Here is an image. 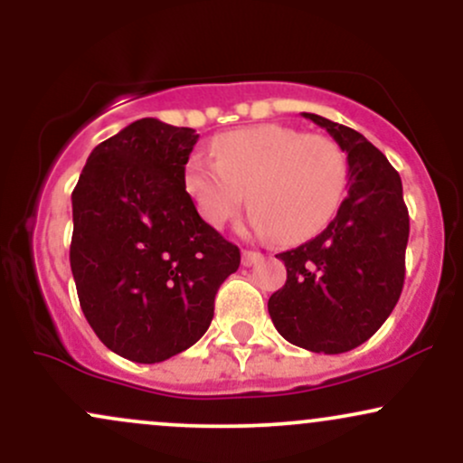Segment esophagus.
I'll list each match as a JSON object with an SVG mask.
<instances>
[{"mask_svg": "<svg viewBox=\"0 0 463 463\" xmlns=\"http://www.w3.org/2000/svg\"><path fill=\"white\" fill-rule=\"evenodd\" d=\"M261 259H263V254L254 252V250H243V254H241V263L246 265V268H250V265H254V263H259Z\"/></svg>", "mask_w": 463, "mask_h": 463, "instance_id": "esophagus-1", "label": "esophagus"}]
</instances>
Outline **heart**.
<instances>
[{
  "mask_svg": "<svg viewBox=\"0 0 463 463\" xmlns=\"http://www.w3.org/2000/svg\"><path fill=\"white\" fill-rule=\"evenodd\" d=\"M215 161L194 154L184 189L206 224L220 228L252 204L250 224L279 243H300L322 231L348 189V158L337 141L280 124L231 130L213 143Z\"/></svg>",
  "mask_w": 463,
  "mask_h": 463,
  "instance_id": "1",
  "label": "heart"
}]
</instances>
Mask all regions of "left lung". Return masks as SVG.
I'll list each match as a JSON object with an SVG mask.
<instances>
[{
	"instance_id": "8db88e82",
	"label": "left lung",
	"mask_w": 463,
	"mask_h": 463,
	"mask_svg": "<svg viewBox=\"0 0 463 463\" xmlns=\"http://www.w3.org/2000/svg\"><path fill=\"white\" fill-rule=\"evenodd\" d=\"M302 115L348 154V195L320 235L276 254L287 283L268 311L289 344L339 354L368 342L401 298L409 213L401 176L383 152L348 126Z\"/></svg>"
}]
</instances>
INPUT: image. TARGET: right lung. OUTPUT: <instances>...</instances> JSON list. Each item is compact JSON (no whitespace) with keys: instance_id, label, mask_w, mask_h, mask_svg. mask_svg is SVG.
Masks as SVG:
<instances>
[{"instance_id":"obj_1","label":"right lung","mask_w":463,"mask_h":463,"mask_svg":"<svg viewBox=\"0 0 463 463\" xmlns=\"http://www.w3.org/2000/svg\"><path fill=\"white\" fill-rule=\"evenodd\" d=\"M198 137L154 117L132 121L95 147L71 194L80 307L104 346L137 364L194 346L241 261L184 189Z\"/></svg>"}]
</instances>
